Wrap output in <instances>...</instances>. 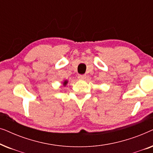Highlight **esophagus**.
Listing matches in <instances>:
<instances>
[{
  "label": "esophagus",
  "instance_id": "34e87169",
  "mask_svg": "<svg viewBox=\"0 0 153 153\" xmlns=\"http://www.w3.org/2000/svg\"><path fill=\"white\" fill-rule=\"evenodd\" d=\"M78 78H79V79H80V80H84V79L86 78V75H85V74L79 75Z\"/></svg>",
  "mask_w": 153,
  "mask_h": 153
}]
</instances>
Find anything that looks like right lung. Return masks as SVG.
<instances>
[{
  "label": "right lung",
  "mask_w": 153,
  "mask_h": 153,
  "mask_svg": "<svg viewBox=\"0 0 153 153\" xmlns=\"http://www.w3.org/2000/svg\"><path fill=\"white\" fill-rule=\"evenodd\" d=\"M68 81L67 80V79H66V80H64L63 81H62V85H63L64 87H65L66 85L68 84Z\"/></svg>",
  "instance_id": "1"
}]
</instances>
